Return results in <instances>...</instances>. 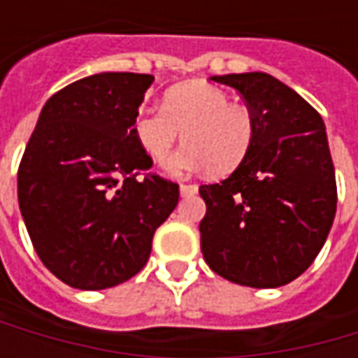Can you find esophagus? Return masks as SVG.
Segmentation results:
<instances>
[{
	"mask_svg": "<svg viewBox=\"0 0 358 358\" xmlns=\"http://www.w3.org/2000/svg\"><path fill=\"white\" fill-rule=\"evenodd\" d=\"M179 191H181L183 197H187V195H195V193H197V185H181L179 187Z\"/></svg>",
	"mask_w": 358,
	"mask_h": 358,
	"instance_id": "34e87169",
	"label": "esophagus"
}]
</instances>
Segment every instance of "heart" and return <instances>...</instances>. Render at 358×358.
<instances>
[{
    "label": "heart",
    "mask_w": 358,
    "mask_h": 358,
    "mask_svg": "<svg viewBox=\"0 0 358 358\" xmlns=\"http://www.w3.org/2000/svg\"><path fill=\"white\" fill-rule=\"evenodd\" d=\"M183 133L185 145L165 163L173 177L211 171L225 175L247 159L255 141V117L231 103L213 83L187 81L163 97V109L141 107L133 117V137L155 163H163Z\"/></svg>",
    "instance_id": "1"
}]
</instances>
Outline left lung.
<instances>
[{"label":"left lung","instance_id":"obj_1","mask_svg":"<svg viewBox=\"0 0 358 358\" xmlns=\"http://www.w3.org/2000/svg\"><path fill=\"white\" fill-rule=\"evenodd\" d=\"M241 93L255 117L247 159L201 185V251L223 279L275 289L303 275L337 213V181L321 115L268 73L211 77Z\"/></svg>","mask_w":358,"mask_h":358}]
</instances>
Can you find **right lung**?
<instances>
[{"mask_svg":"<svg viewBox=\"0 0 358 358\" xmlns=\"http://www.w3.org/2000/svg\"><path fill=\"white\" fill-rule=\"evenodd\" d=\"M153 76L95 73L51 95L17 171L21 217L41 263L81 291L109 289L145 267L179 185L149 173L133 137Z\"/></svg>","mask_w":358,"mask_h":358,"instance_id":"add662e5","label":"right lung"}]
</instances>
